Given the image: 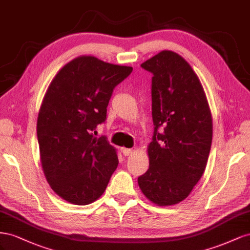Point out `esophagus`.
<instances>
[{
  "mask_svg": "<svg viewBox=\"0 0 250 250\" xmlns=\"http://www.w3.org/2000/svg\"><path fill=\"white\" fill-rule=\"evenodd\" d=\"M121 152H123L124 156H130V155L133 153V149L126 148V147H123V148H121Z\"/></svg>",
  "mask_w": 250,
  "mask_h": 250,
  "instance_id": "34e87169",
  "label": "esophagus"
}]
</instances>
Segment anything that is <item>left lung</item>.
Returning a JSON list of instances; mask_svg holds the SVG:
<instances>
[{"label": "left lung", "instance_id": "left-lung-1", "mask_svg": "<svg viewBox=\"0 0 250 250\" xmlns=\"http://www.w3.org/2000/svg\"><path fill=\"white\" fill-rule=\"evenodd\" d=\"M153 74L149 167L138 185L149 201L168 206L183 201L202 177L212 140V118L197 74L169 50L141 63ZM163 127L162 131H158Z\"/></svg>", "mask_w": 250, "mask_h": 250}]
</instances>
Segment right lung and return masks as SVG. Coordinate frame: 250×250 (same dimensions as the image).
Here are the masks:
<instances>
[{"mask_svg":"<svg viewBox=\"0 0 250 250\" xmlns=\"http://www.w3.org/2000/svg\"><path fill=\"white\" fill-rule=\"evenodd\" d=\"M132 71L82 55L49 84L37 124L41 163L50 188L67 202L97 200L118 166L116 148L93 131L106 118L114 88Z\"/></svg>","mask_w":250,"mask_h":250,"instance_id":"1","label":"right lung"}]
</instances>
